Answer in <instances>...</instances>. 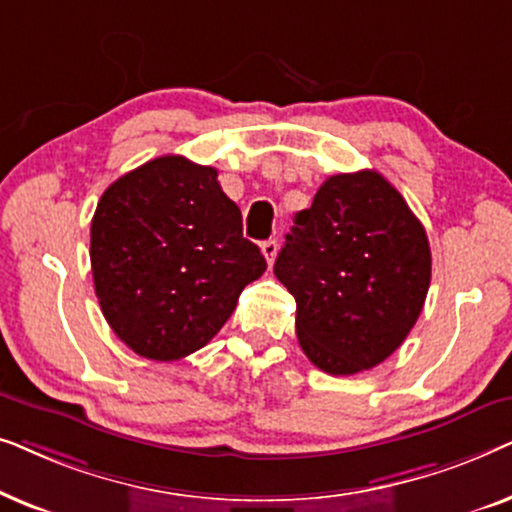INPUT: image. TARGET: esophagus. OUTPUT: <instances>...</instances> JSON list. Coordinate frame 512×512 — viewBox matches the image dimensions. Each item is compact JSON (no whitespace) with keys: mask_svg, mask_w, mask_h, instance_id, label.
I'll return each instance as SVG.
<instances>
[{"mask_svg":"<svg viewBox=\"0 0 512 512\" xmlns=\"http://www.w3.org/2000/svg\"><path fill=\"white\" fill-rule=\"evenodd\" d=\"M261 251L265 256V261H268V265L275 263V256H277V240H268L261 244Z\"/></svg>","mask_w":512,"mask_h":512,"instance_id":"1","label":"esophagus"}]
</instances>
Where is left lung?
<instances>
[{"label": "left lung", "mask_w": 512, "mask_h": 512, "mask_svg": "<svg viewBox=\"0 0 512 512\" xmlns=\"http://www.w3.org/2000/svg\"><path fill=\"white\" fill-rule=\"evenodd\" d=\"M275 275L296 298L307 359L328 375H356L408 338L431 284V249L380 172L333 174L296 214Z\"/></svg>", "instance_id": "left-lung-1"}]
</instances>
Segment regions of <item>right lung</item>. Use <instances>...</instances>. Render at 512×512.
Here are the masks:
<instances>
[{"label": "right lung", "mask_w": 512, "mask_h": 512, "mask_svg": "<svg viewBox=\"0 0 512 512\" xmlns=\"http://www.w3.org/2000/svg\"><path fill=\"white\" fill-rule=\"evenodd\" d=\"M214 167L160 156L116 179L90 223L102 314L132 352L177 361L205 347L265 258Z\"/></svg>", "instance_id": "add662e5"}]
</instances>
